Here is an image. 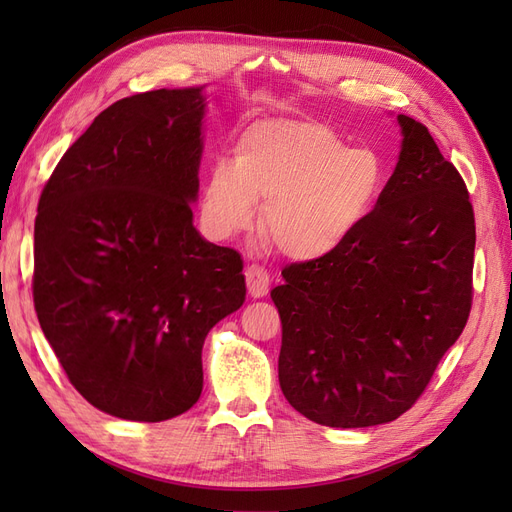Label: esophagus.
Returning a JSON list of instances; mask_svg holds the SVG:
<instances>
[{
  "instance_id": "obj_1",
  "label": "esophagus",
  "mask_w": 512,
  "mask_h": 512,
  "mask_svg": "<svg viewBox=\"0 0 512 512\" xmlns=\"http://www.w3.org/2000/svg\"><path fill=\"white\" fill-rule=\"evenodd\" d=\"M245 280H247V292H250L252 299L265 297V294L269 292V275L262 267H258V265L247 267Z\"/></svg>"
}]
</instances>
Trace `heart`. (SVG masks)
<instances>
[{
	"label": "heart",
	"mask_w": 512,
	"mask_h": 512,
	"mask_svg": "<svg viewBox=\"0 0 512 512\" xmlns=\"http://www.w3.org/2000/svg\"><path fill=\"white\" fill-rule=\"evenodd\" d=\"M382 188L384 166L371 149H350L316 121L260 119L239 134L232 162L209 170L200 215L213 239H230L265 200L262 228L288 258L312 262L342 250Z\"/></svg>",
	"instance_id": "b5f03b06"
}]
</instances>
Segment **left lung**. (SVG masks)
Segmentation results:
<instances>
[{"instance_id": "1", "label": "left lung", "mask_w": 512, "mask_h": 512, "mask_svg": "<svg viewBox=\"0 0 512 512\" xmlns=\"http://www.w3.org/2000/svg\"><path fill=\"white\" fill-rule=\"evenodd\" d=\"M397 126V166L365 224L333 256L286 267L271 290L282 393L324 427H374L410 410L470 316L466 183L421 121L397 115Z\"/></svg>"}]
</instances>
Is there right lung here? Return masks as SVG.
<instances>
[{
    "label": "right lung",
    "mask_w": 512,
    "mask_h": 512,
    "mask_svg": "<svg viewBox=\"0 0 512 512\" xmlns=\"http://www.w3.org/2000/svg\"><path fill=\"white\" fill-rule=\"evenodd\" d=\"M205 87L102 111L44 185L34 305L74 389L123 421L160 423L203 393L207 333L245 301L241 256L194 226Z\"/></svg>",
    "instance_id": "1"
}]
</instances>
